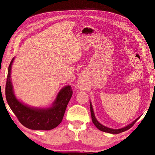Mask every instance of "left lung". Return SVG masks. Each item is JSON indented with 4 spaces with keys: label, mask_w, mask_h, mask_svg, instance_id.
<instances>
[{
    "label": "left lung",
    "mask_w": 155,
    "mask_h": 155,
    "mask_svg": "<svg viewBox=\"0 0 155 155\" xmlns=\"http://www.w3.org/2000/svg\"><path fill=\"white\" fill-rule=\"evenodd\" d=\"M90 104H91V117H92V120H93V123H94L95 127H96L98 129H99L100 130L103 131V132H105V133H110V134H118V133H123V132H124V131H126V130L129 129L130 128L132 127L134 125V124L136 122L139 120V118H140V117H138L137 119L134 120L133 122H132V123H130L129 124H128L127 126L124 127L123 128H119V129H114V128H111L104 126V125L101 124L97 120L96 117H95L93 108V105H92V103L91 101H90Z\"/></svg>",
    "instance_id": "8db88e82"
}]
</instances>
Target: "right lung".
<instances>
[{"label": "right lung", "instance_id": "1", "mask_svg": "<svg viewBox=\"0 0 155 155\" xmlns=\"http://www.w3.org/2000/svg\"><path fill=\"white\" fill-rule=\"evenodd\" d=\"M15 57L9 64L6 79L5 94L7 103L13 113L23 126L32 130H49L60 124L67 104L72 94L70 85L64 87L58 92L51 107L40 108L31 107L16 97L11 80V69Z\"/></svg>", "mask_w": 155, "mask_h": 155}]
</instances>
